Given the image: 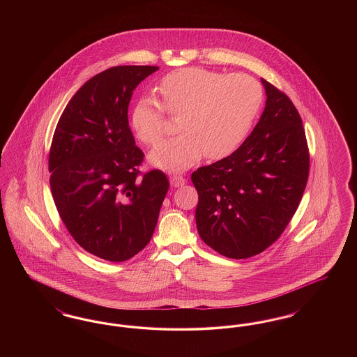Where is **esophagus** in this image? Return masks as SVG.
<instances>
[{
	"mask_svg": "<svg viewBox=\"0 0 357 357\" xmlns=\"http://www.w3.org/2000/svg\"><path fill=\"white\" fill-rule=\"evenodd\" d=\"M171 185L174 187L183 186L186 183V178H183L182 175H171L170 176Z\"/></svg>",
	"mask_w": 357,
	"mask_h": 357,
	"instance_id": "esophagus-1",
	"label": "esophagus"
}]
</instances>
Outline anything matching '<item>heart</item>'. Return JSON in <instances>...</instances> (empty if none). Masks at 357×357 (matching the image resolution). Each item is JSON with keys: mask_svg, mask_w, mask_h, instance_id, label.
Wrapping results in <instances>:
<instances>
[{"mask_svg": "<svg viewBox=\"0 0 357 357\" xmlns=\"http://www.w3.org/2000/svg\"><path fill=\"white\" fill-rule=\"evenodd\" d=\"M162 104L143 96L131 112L140 142L155 144L165 132L166 114L178 118L181 135L160 142L150 162L163 170H186L204 156L218 160L234 153L248 136L264 102L255 77L188 67L167 73L159 85Z\"/></svg>", "mask_w": 357, "mask_h": 357, "instance_id": "1", "label": "heart"}]
</instances>
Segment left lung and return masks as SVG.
Wrapping results in <instances>:
<instances>
[{
  "instance_id": "obj_1",
  "label": "left lung",
  "mask_w": 357,
  "mask_h": 357,
  "mask_svg": "<svg viewBox=\"0 0 357 357\" xmlns=\"http://www.w3.org/2000/svg\"><path fill=\"white\" fill-rule=\"evenodd\" d=\"M266 105L234 153L191 174L197 227L204 243L229 258L262 253L284 233L305 191L309 149L288 96L265 79Z\"/></svg>"
}]
</instances>
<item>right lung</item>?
<instances>
[{
	"label": "right lung",
	"instance_id": "right-lung-1",
	"mask_svg": "<svg viewBox=\"0 0 357 357\" xmlns=\"http://www.w3.org/2000/svg\"><path fill=\"white\" fill-rule=\"evenodd\" d=\"M158 67L119 66L89 79L69 100L51 151L52 195L69 234L88 253L121 262L153 237L169 179L142 174L144 153L128 126V104Z\"/></svg>",
	"mask_w": 357,
	"mask_h": 357
}]
</instances>
